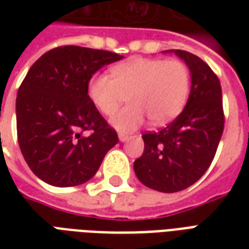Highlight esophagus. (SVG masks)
Instances as JSON below:
<instances>
[{"mask_svg": "<svg viewBox=\"0 0 249 249\" xmlns=\"http://www.w3.org/2000/svg\"><path fill=\"white\" fill-rule=\"evenodd\" d=\"M119 139L120 141H126L128 139H129V135H128V133H125V132H120Z\"/></svg>", "mask_w": 249, "mask_h": 249, "instance_id": "1", "label": "esophagus"}]
</instances>
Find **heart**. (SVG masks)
<instances>
[{"instance_id": "b5f03b06", "label": "heart", "mask_w": 249, "mask_h": 249, "mask_svg": "<svg viewBox=\"0 0 249 249\" xmlns=\"http://www.w3.org/2000/svg\"><path fill=\"white\" fill-rule=\"evenodd\" d=\"M191 73L178 58L137 57L116 65L110 76L97 74L89 81L88 97L104 116H112L128 96L129 105L112 119L119 129H136L145 116L153 125L178 117L189 94Z\"/></svg>"}]
</instances>
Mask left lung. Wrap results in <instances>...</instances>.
Here are the masks:
<instances>
[{
  "instance_id": "left-lung-1",
  "label": "left lung",
  "mask_w": 249,
  "mask_h": 249,
  "mask_svg": "<svg viewBox=\"0 0 249 249\" xmlns=\"http://www.w3.org/2000/svg\"><path fill=\"white\" fill-rule=\"evenodd\" d=\"M191 71L188 103L171 124L142 135L144 152L133 164L145 187L164 193L183 191L207 172L224 130V109L219 77L207 62L176 49Z\"/></svg>"
}]
</instances>
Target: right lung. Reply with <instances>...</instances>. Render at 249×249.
<instances>
[{"label":"right lung","mask_w":249,"mask_h":249,"mask_svg":"<svg viewBox=\"0 0 249 249\" xmlns=\"http://www.w3.org/2000/svg\"><path fill=\"white\" fill-rule=\"evenodd\" d=\"M114 52L57 46L30 66L16 101L17 139L32 172L54 187H76L96 175L117 132L88 97L92 76L119 61Z\"/></svg>","instance_id":"obj_1"}]
</instances>
